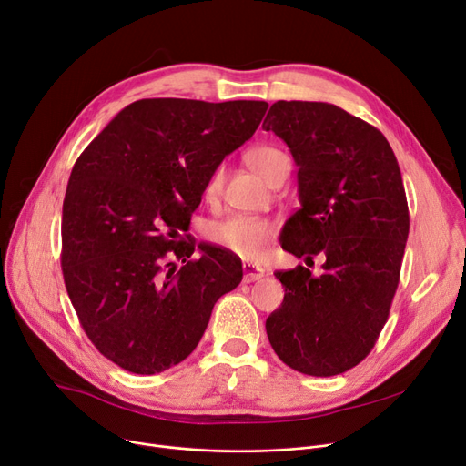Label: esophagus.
Wrapping results in <instances>:
<instances>
[{
	"mask_svg": "<svg viewBox=\"0 0 466 466\" xmlns=\"http://www.w3.org/2000/svg\"><path fill=\"white\" fill-rule=\"evenodd\" d=\"M241 268H244V281H248V283L257 281L265 276V268L258 265H253V262H244V267Z\"/></svg>",
	"mask_w": 466,
	"mask_h": 466,
	"instance_id": "1",
	"label": "esophagus"
}]
</instances>
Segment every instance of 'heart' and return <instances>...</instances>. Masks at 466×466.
<instances>
[{
  "label": "heart",
  "mask_w": 466,
  "mask_h": 466,
  "mask_svg": "<svg viewBox=\"0 0 466 466\" xmlns=\"http://www.w3.org/2000/svg\"><path fill=\"white\" fill-rule=\"evenodd\" d=\"M246 161L249 167L265 180L281 166L288 164V156L274 147H255L246 154ZM222 185V169H215L208 180L206 196L213 198L220 190ZM276 227L274 222L262 217L253 215H234L209 228V239L218 248L227 249L241 258L253 260L260 257L262 249L274 238Z\"/></svg>",
  "instance_id": "heart-1"
}]
</instances>
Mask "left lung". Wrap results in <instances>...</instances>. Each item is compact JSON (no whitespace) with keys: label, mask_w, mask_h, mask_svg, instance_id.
<instances>
[{"label":"left lung","mask_w":466,"mask_h":466,"mask_svg":"<svg viewBox=\"0 0 466 466\" xmlns=\"http://www.w3.org/2000/svg\"><path fill=\"white\" fill-rule=\"evenodd\" d=\"M262 129L299 167L300 208L281 248L326 258L319 276L300 265L274 272L286 295L267 318L268 340L295 371L345 373L375 347L400 281L410 211L396 156L379 129L328 103L278 100Z\"/></svg>","instance_id":"left-lung-1"}]
</instances>
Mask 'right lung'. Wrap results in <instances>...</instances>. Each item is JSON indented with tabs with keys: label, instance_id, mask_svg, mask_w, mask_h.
<instances>
[{
	"label": "right lung",
	"instance_id": "add662e5",
	"mask_svg": "<svg viewBox=\"0 0 466 466\" xmlns=\"http://www.w3.org/2000/svg\"><path fill=\"white\" fill-rule=\"evenodd\" d=\"M267 108L265 100L143 98L77 157L60 265L79 323L116 366L137 375L177 366L198 347L218 297L241 281L236 255L180 241V232L213 171Z\"/></svg>",
	"mask_w": 466,
	"mask_h": 466
}]
</instances>
